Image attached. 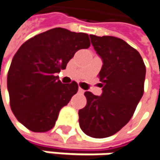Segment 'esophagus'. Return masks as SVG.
Listing matches in <instances>:
<instances>
[{"label":"esophagus","instance_id":"esophagus-1","mask_svg":"<svg viewBox=\"0 0 160 160\" xmlns=\"http://www.w3.org/2000/svg\"><path fill=\"white\" fill-rule=\"evenodd\" d=\"M79 92H80V94H83V93H84V89H81V88H79Z\"/></svg>","mask_w":160,"mask_h":160}]
</instances>
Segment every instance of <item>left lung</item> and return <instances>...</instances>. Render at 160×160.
Returning a JSON list of instances; mask_svg holds the SVG:
<instances>
[{
	"instance_id": "obj_1",
	"label": "left lung",
	"mask_w": 160,
	"mask_h": 160,
	"mask_svg": "<svg viewBox=\"0 0 160 160\" xmlns=\"http://www.w3.org/2000/svg\"><path fill=\"white\" fill-rule=\"evenodd\" d=\"M103 61L99 71L102 94L84 93L87 104L79 110L80 128L88 136H112L132 118L144 93L146 66L138 52L112 36L89 35Z\"/></svg>"
}]
</instances>
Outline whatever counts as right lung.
<instances>
[{
	"instance_id": "add662e5",
	"label": "right lung",
	"mask_w": 160,
	"mask_h": 160,
	"mask_svg": "<svg viewBox=\"0 0 160 160\" xmlns=\"http://www.w3.org/2000/svg\"><path fill=\"white\" fill-rule=\"evenodd\" d=\"M90 46L89 35L54 28L29 39L15 53L8 71L10 105L16 118L33 132L54 127L61 108L77 93L78 83L62 84L56 73L75 52Z\"/></svg>"
}]
</instances>
